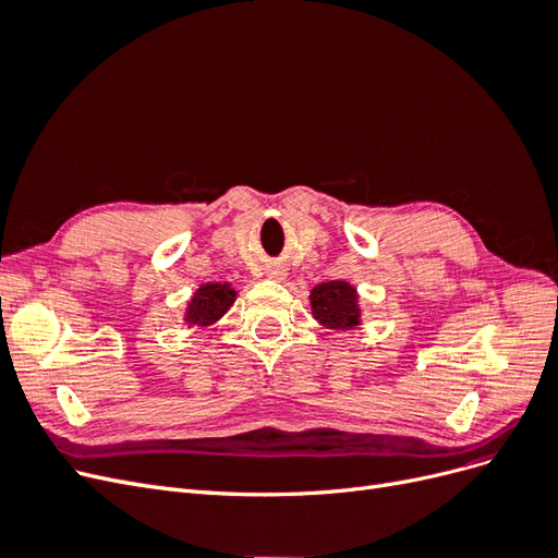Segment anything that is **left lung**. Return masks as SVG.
<instances>
[{
    "instance_id": "obj_1",
    "label": "left lung",
    "mask_w": 558,
    "mask_h": 558,
    "mask_svg": "<svg viewBox=\"0 0 558 558\" xmlns=\"http://www.w3.org/2000/svg\"><path fill=\"white\" fill-rule=\"evenodd\" d=\"M312 314L320 324L337 330H349L359 326V295L347 281H328L314 286L310 295Z\"/></svg>"
}]
</instances>
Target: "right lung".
Masks as SVG:
<instances>
[{
  "instance_id": "right-lung-1",
  "label": "right lung",
  "mask_w": 558,
  "mask_h": 558,
  "mask_svg": "<svg viewBox=\"0 0 558 558\" xmlns=\"http://www.w3.org/2000/svg\"><path fill=\"white\" fill-rule=\"evenodd\" d=\"M234 295H238V291H232L228 283L199 286V291L191 300L185 320H189V324H197V326L214 324L216 318H221L230 310V305L234 302Z\"/></svg>"
}]
</instances>
